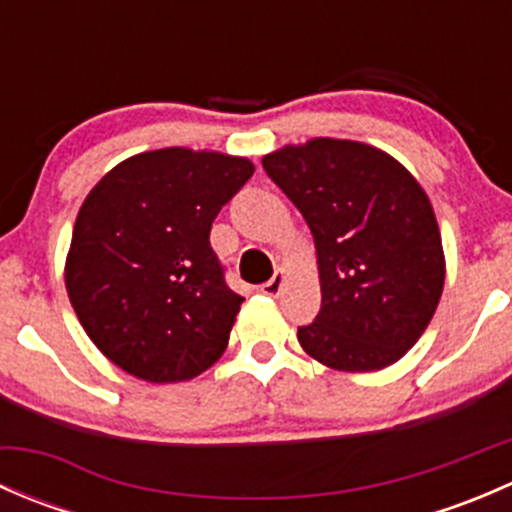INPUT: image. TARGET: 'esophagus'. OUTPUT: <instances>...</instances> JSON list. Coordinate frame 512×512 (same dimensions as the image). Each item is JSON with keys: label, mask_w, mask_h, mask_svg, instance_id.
<instances>
[{"label": "esophagus", "mask_w": 512, "mask_h": 512, "mask_svg": "<svg viewBox=\"0 0 512 512\" xmlns=\"http://www.w3.org/2000/svg\"><path fill=\"white\" fill-rule=\"evenodd\" d=\"M282 285H285V272L277 270L275 277H272L270 282H265V285L260 287V292L267 294V297H277V294L282 292Z\"/></svg>", "instance_id": "1"}]
</instances>
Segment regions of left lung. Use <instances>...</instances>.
<instances>
[{
	"label": "left lung",
	"mask_w": 512,
	"mask_h": 512,
	"mask_svg": "<svg viewBox=\"0 0 512 512\" xmlns=\"http://www.w3.org/2000/svg\"><path fill=\"white\" fill-rule=\"evenodd\" d=\"M317 247L322 309L297 329L337 371H379L409 352L446 280L441 232L414 175L374 146L312 138L262 158Z\"/></svg>",
	"instance_id": "8db88e82"
}]
</instances>
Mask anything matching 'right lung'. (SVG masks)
Returning a JSON list of instances; mask_svg holds the SVG:
<instances>
[{
  "label": "right lung",
  "mask_w": 512,
  "mask_h": 512,
  "mask_svg": "<svg viewBox=\"0 0 512 512\" xmlns=\"http://www.w3.org/2000/svg\"><path fill=\"white\" fill-rule=\"evenodd\" d=\"M247 158L190 148L138 153L86 195L66 292L103 356L151 384L203 374L245 299L210 247L220 208L252 178Z\"/></svg>",
  "instance_id": "add662e5"
}]
</instances>
